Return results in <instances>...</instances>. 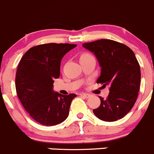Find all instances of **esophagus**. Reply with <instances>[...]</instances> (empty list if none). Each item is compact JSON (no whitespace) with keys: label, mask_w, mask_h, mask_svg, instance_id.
Returning <instances> with one entry per match:
<instances>
[{"label":"esophagus","mask_w":154,"mask_h":154,"mask_svg":"<svg viewBox=\"0 0 154 154\" xmlns=\"http://www.w3.org/2000/svg\"><path fill=\"white\" fill-rule=\"evenodd\" d=\"M80 96H82V97H86V98H89V97H91V95H90L89 94H86V93H81V94H80Z\"/></svg>","instance_id":"34e87169"}]
</instances>
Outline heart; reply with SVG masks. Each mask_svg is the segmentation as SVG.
Instances as JSON below:
<instances>
[{
	"label": "heart",
	"instance_id": "1",
	"mask_svg": "<svg viewBox=\"0 0 154 154\" xmlns=\"http://www.w3.org/2000/svg\"><path fill=\"white\" fill-rule=\"evenodd\" d=\"M92 57V56H91V54H88V53H83V54H82L81 55H80V60H83V59L88 58V57Z\"/></svg>",
	"mask_w": 154,
	"mask_h": 154
}]
</instances>
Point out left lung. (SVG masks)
Listing matches in <instances>:
<instances>
[{
    "mask_svg": "<svg viewBox=\"0 0 154 154\" xmlns=\"http://www.w3.org/2000/svg\"><path fill=\"white\" fill-rule=\"evenodd\" d=\"M83 46L95 55L101 68L97 83L109 86L108 97H100V106L93 112L104 122L122 119L134 106L140 88V66L134 53L125 45L110 39Z\"/></svg>",
    "mask_w": 154,
    "mask_h": 154,
    "instance_id": "1",
    "label": "left lung"
}]
</instances>
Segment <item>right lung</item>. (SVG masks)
<instances>
[{
	"mask_svg": "<svg viewBox=\"0 0 154 154\" xmlns=\"http://www.w3.org/2000/svg\"><path fill=\"white\" fill-rule=\"evenodd\" d=\"M77 45L49 43L34 46L21 57L15 76L17 95L35 122L54 126L64 122L75 94L63 95L53 90L54 79L60 75L65 54Z\"/></svg>",
	"mask_w": 154,
	"mask_h": 154,
	"instance_id": "1",
	"label": "right lung"
}]
</instances>
